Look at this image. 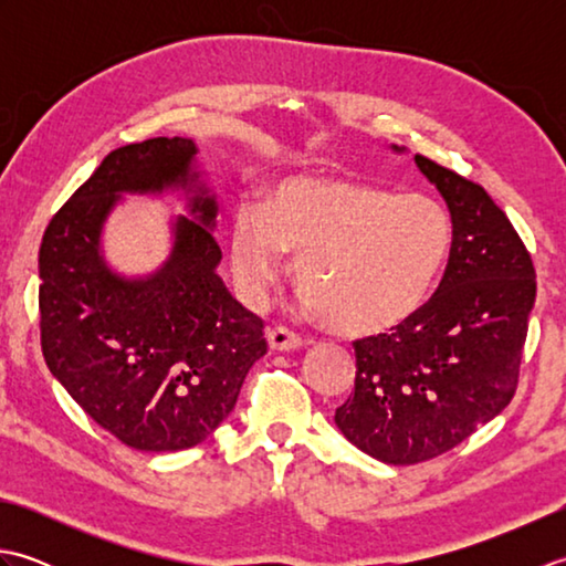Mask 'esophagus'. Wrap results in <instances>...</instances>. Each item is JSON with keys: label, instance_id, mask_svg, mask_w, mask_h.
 <instances>
[{"label": "esophagus", "instance_id": "34e87169", "mask_svg": "<svg viewBox=\"0 0 566 566\" xmlns=\"http://www.w3.org/2000/svg\"><path fill=\"white\" fill-rule=\"evenodd\" d=\"M268 343L272 350H280V353H286V350H296V347H302L304 340L298 338V335L290 328L284 326H274L268 331Z\"/></svg>", "mask_w": 566, "mask_h": 566}]
</instances>
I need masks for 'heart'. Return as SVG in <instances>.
I'll return each instance as SVG.
<instances>
[{
	"mask_svg": "<svg viewBox=\"0 0 566 566\" xmlns=\"http://www.w3.org/2000/svg\"><path fill=\"white\" fill-rule=\"evenodd\" d=\"M454 243L450 211L426 195L347 177H284L231 231L238 290L264 304L294 252L306 306L353 335L387 333L426 304Z\"/></svg>",
	"mask_w": 566,
	"mask_h": 566,
	"instance_id": "1",
	"label": "heart"
}]
</instances>
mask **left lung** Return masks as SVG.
<instances>
[{
    "label": "left lung",
    "instance_id": "obj_1",
    "mask_svg": "<svg viewBox=\"0 0 566 566\" xmlns=\"http://www.w3.org/2000/svg\"><path fill=\"white\" fill-rule=\"evenodd\" d=\"M454 226L436 294L389 333L355 347V391L335 423L387 464L440 457L496 418L518 389L535 268L525 243L482 185L416 155Z\"/></svg>",
    "mask_w": 566,
    "mask_h": 566
}]
</instances>
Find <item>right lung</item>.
Instances as JSON below:
<instances>
[{
	"instance_id": "1",
	"label": "right lung",
	"mask_w": 566,
	"mask_h": 566,
	"mask_svg": "<svg viewBox=\"0 0 566 566\" xmlns=\"http://www.w3.org/2000/svg\"><path fill=\"white\" fill-rule=\"evenodd\" d=\"M195 143L150 138L112 150L48 223L39 250L48 369L94 423L146 452L187 450L233 411L248 369L268 353L264 323L213 272V199L177 221L170 262L146 282L104 268L99 231L118 191L187 185Z\"/></svg>"
}]
</instances>
